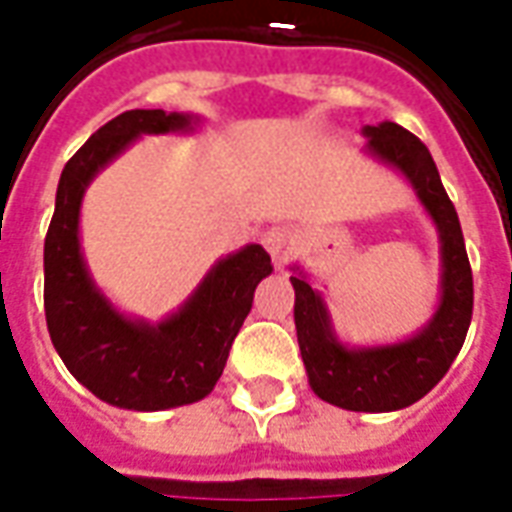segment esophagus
<instances>
[{
    "instance_id": "34e87169",
    "label": "esophagus",
    "mask_w": 512,
    "mask_h": 512,
    "mask_svg": "<svg viewBox=\"0 0 512 512\" xmlns=\"http://www.w3.org/2000/svg\"><path fill=\"white\" fill-rule=\"evenodd\" d=\"M263 246H266L268 255L274 257L277 263H282L290 246V230H285V227H271V230L263 233Z\"/></svg>"
}]
</instances>
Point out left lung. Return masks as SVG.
Wrapping results in <instances>:
<instances>
[{"label":"left lung","mask_w":512,"mask_h":512,"mask_svg":"<svg viewBox=\"0 0 512 512\" xmlns=\"http://www.w3.org/2000/svg\"><path fill=\"white\" fill-rule=\"evenodd\" d=\"M362 134L367 136V156L397 169L436 224L441 244L439 307L408 340L359 348L340 343L326 301L299 266H293L296 277L290 282L296 290L293 318L312 392L332 406L381 414L417 403L450 370L472 323L474 288L461 222L428 147L389 120L365 126Z\"/></svg>","instance_id":"8db88e82"}]
</instances>
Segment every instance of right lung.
<instances>
[{"instance_id": "add662e5", "label": "right lung", "mask_w": 512, "mask_h": 512, "mask_svg": "<svg viewBox=\"0 0 512 512\" xmlns=\"http://www.w3.org/2000/svg\"><path fill=\"white\" fill-rule=\"evenodd\" d=\"M197 123L200 117L183 112L131 109L98 128L62 169L43 246L46 323L71 376L109 406L164 411L211 395L255 288L274 271L263 246L246 244L216 260L189 299L158 323L117 310L90 277L79 241L87 186L142 134H189Z\"/></svg>"}]
</instances>
